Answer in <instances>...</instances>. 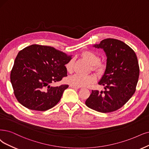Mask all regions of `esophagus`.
<instances>
[{"label":"esophagus","mask_w":149,"mask_h":149,"mask_svg":"<svg viewBox=\"0 0 149 149\" xmlns=\"http://www.w3.org/2000/svg\"><path fill=\"white\" fill-rule=\"evenodd\" d=\"M70 88H75V89H79L80 87H77V86H74V85H70L69 86Z\"/></svg>","instance_id":"esophagus-1"}]
</instances>
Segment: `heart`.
Wrapping results in <instances>:
<instances>
[{"instance_id": "b5f03b06", "label": "heart", "mask_w": 149, "mask_h": 149, "mask_svg": "<svg viewBox=\"0 0 149 149\" xmlns=\"http://www.w3.org/2000/svg\"><path fill=\"white\" fill-rule=\"evenodd\" d=\"M86 61L92 65L93 69L97 72L98 73H102L105 70L106 65L104 64L99 62L100 61V56L91 51L84 52L81 54ZM73 64L74 59H72L65 64V67L69 73H72L73 71ZM96 77L93 75H81L79 74H75L72 76H70L68 79V81L71 85L75 86L81 87V86H87L91 84L96 81Z\"/></svg>"}]
</instances>
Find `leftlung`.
<instances>
[{"instance_id": "obj_1", "label": "left lung", "mask_w": 149, "mask_h": 149, "mask_svg": "<svg viewBox=\"0 0 149 149\" xmlns=\"http://www.w3.org/2000/svg\"><path fill=\"white\" fill-rule=\"evenodd\" d=\"M93 47L102 49L107 57L106 70L98 82L104 86L105 91L92 90L85 104L102 113L115 111L136 91L139 75L136 54L128 45L114 38H106Z\"/></svg>"}]
</instances>
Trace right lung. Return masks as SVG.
I'll return each mask as SVG.
<instances>
[{"mask_svg":"<svg viewBox=\"0 0 149 149\" xmlns=\"http://www.w3.org/2000/svg\"><path fill=\"white\" fill-rule=\"evenodd\" d=\"M71 56L53 47L36 44L21 50L10 74L18 102L38 111H45L56 105L69 86L52 84L68 75L65 65Z\"/></svg>","mask_w":149,"mask_h":149,"instance_id":"right-lung-1","label":"right lung"}]
</instances>
